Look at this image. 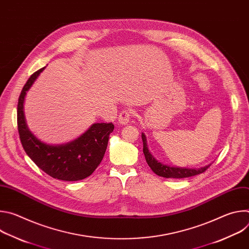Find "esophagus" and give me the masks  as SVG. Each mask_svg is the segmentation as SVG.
<instances>
[{"label":"esophagus","mask_w":249,"mask_h":249,"mask_svg":"<svg viewBox=\"0 0 249 249\" xmlns=\"http://www.w3.org/2000/svg\"><path fill=\"white\" fill-rule=\"evenodd\" d=\"M130 112L124 110L120 113L119 117H118V122L121 124V125H126L129 123V120H130Z\"/></svg>","instance_id":"1"}]
</instances>
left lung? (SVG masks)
I'll return each mask as SVG.
<instances>
[{
    "mask_svg": "<svg viewBox=\"0 0 249 249\" xmlns=\"http://www.w3.org/2000/svg\"><path fill=\"white\" fill-rule=\"evenodd\" d=\"M142 140H143V153L145 155V159L152 168V170L159 176L165 177V178H184V177H190L204 172L211 164L205 165L199 168H190V167H179V166H171L168 164H164L158 160L150 152L148 147L147 137L145 133H142Z\"/></svg>",
    "mask_w": 249,
    "mask_h": 249,
    "instance_id": "left-lung-1",
    "label": "left lung"
}]
</instances>
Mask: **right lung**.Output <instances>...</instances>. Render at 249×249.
Returning <instances> with one entry per match:
<instances>
[{"instance_id":"add662e5","label":"right lung","mask_w":249,"mask_h":249,"mask_svg":"<svg viewBox=\"0 0 249 249\" xmlns=\"http://www.w3.org/2000/svg\"><path fill=\"white\" fill-rule=\"evenodd\" d=\"M45 68L30 76L18 98V129L21 145L33 162L53 178L64 181L85 179L101 162L114 125L94 123L77 139L61 145H50L39 140L27 127L23 105L27 91Z\"/></svg>"}]
</instances>
